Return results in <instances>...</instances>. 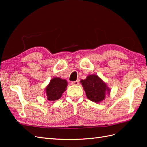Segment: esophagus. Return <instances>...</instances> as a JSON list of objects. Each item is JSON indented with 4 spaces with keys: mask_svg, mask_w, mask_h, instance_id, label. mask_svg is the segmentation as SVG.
Wrapping results in <instances>:
<instances>
[{
    "mask_svg": "<svg viewBox=\"0 0 147 147\" xmlns=\"http://www.w3.org/2000/svg\"><path fill=\"white\" fill-rule=\"evenodd\" d=\"M79 83H80L79 80H77L74 81V82H72V83H71V84H74V85H77V84H78Z\"/></svg>",
    "mask_w": 147,
    "mask_h": 147,
    "instance_id": "1",
    "label": "esophagus"
}]
</instances>
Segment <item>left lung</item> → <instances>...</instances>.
Wrapping results in <instances>:
<instances>
[{
  "label": "left lung",
  "mask_w": 147,
  "mask_h": 147,
  "mask_svg": "<svg viewBox=\"0 0 147 147\" xmlns=\"http://www.w3.org/2000/svg\"><path fill=\"white\" fill-rule=\"evenodd\" d=\"M81 82L88 99L92 102H100L104 99L106 91L110 92L109 88L97 75H89Z\"/></svg>",
  "instance_id": "1"
}]
</instances>
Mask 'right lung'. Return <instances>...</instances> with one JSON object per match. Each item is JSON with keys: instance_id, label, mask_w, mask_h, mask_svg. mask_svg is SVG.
Segmentation results:
<instances>
[{"instance_id": "obj_1", "label": "right lung", "mask_w": 147, "mask_h": 147, "mask_svg": "<svg viewBox=\"0 0 147 147\" xmlns=\"http://www.w3.org/2000/svg\"><path fill=\"white\" fill-rule=\"evenodd\" d=\"M67 83L65 80L60 78H53L46 88V94L48 100H56L59 99L63 92L65 90Z\"/></svg>"}]
</instances>
